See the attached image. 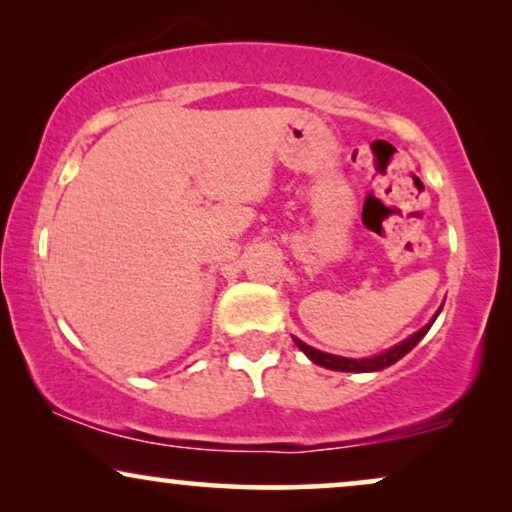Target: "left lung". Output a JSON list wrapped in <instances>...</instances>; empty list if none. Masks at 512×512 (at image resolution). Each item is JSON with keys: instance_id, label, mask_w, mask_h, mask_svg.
<instances>
[{"instance_id": "left-lung-1", "label": "left lung", "mask_w": 512, "mask_h": 512, "mask_svg": "<svg viewBox=\"0 0 512 512\" xmlns=\"http://www.w3.org/2000/svg\"><path fill=\"white\" fill-rule=\"evenodd\" d=\"M440 313V311H438ZM438 313H435L433 320L438 318ZM433 320L428 325L421 327L419 332H414L412 337H407L405 342H400L398 346H393V349H388L386 353H379V356H372V358H342V356H332V353H323L318 349H311V346H306L302 339H295V344L302 349L306 356H309L313 363L320 365V367H327V370H337V372H377V370H384V367L398 363L400 358L405 356V353H410L414 346H417L421 339L428 330H431Z\"/></svg>"}]
</instances>
